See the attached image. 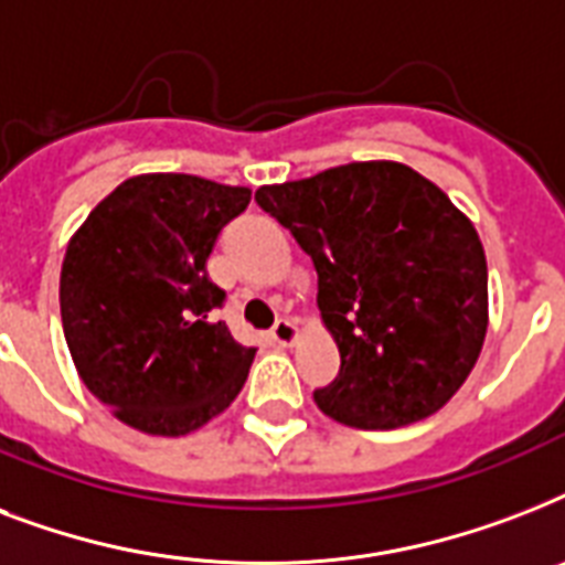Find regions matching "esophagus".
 I'll use <instances>...</instances> for the list:
<instances>
[{
	"mask_svg": "<svg viewBox=\"0 0 565 565\" xmlns=\"http://www.w3.org/2000/svg\"><path fill=\"white\" fill-rule=\"evenodd\" d=\"M296 337H299V328H296V319L284 317L278 319L273 326V340L278 345H292L296 343Z\"/></svg>",
	"mask_w": 565,
	"mask_h": 565,
	"instance_id": "obj_1",
	"label": "esophagus"
}]
</instances>
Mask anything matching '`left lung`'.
<instances>
[{
	"label": "left lung",
	"mask_w": 565,
	"mask_h": 565,
	"mask_svg": "<svg viewBox=\"0 0 565 565\" xmlns=\"http://www.w3.org/2000/svg\"><path fill=\"white\" fill-rule=\"evenodd\" d=\"M319 278L317 305L340 372L319 411L363 430L437 413L487 337V257L478 231L437 184L393 161L345 163L260 188Z\"/></svg>",
	"instance_id": "8db88e82"
}]
</instances>
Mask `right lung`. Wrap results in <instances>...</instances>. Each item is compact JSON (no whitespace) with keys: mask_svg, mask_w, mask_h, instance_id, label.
Here are the masks:
<instances>
[{"mask_svg":"<svg viewBox=\"0 0 565 565\" xmlns=\"http://www.w3.org/2000/svg\"><path fill=\"white\" fill-rule=\"evenodd\" d=\"M252 190L158 172L122 181L84 220L61 269V319L84 386L146 434L181 437L228 407L255 349L239 345L207 278Z\"/></svg>","mask_w":565,"mask_h":565,"instance_id":"obj_1","label":"right lung"}]
</instances>
